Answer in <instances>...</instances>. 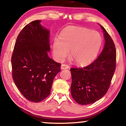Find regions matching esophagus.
Returning <instances> with one entry per match:
<instances>
[{"label": "esophagus", "instance_id": "34e87169", "mask_svg": "<svg viewBox=\"0 0 126 126\" xmlns=\"http://www.w3.org/2000/svg\"><path fill=\"white\" fill-rule=\"evenodd\" d=\"M69 66L65 64H62L61 66V69H69Z\"/></svg>", "mask_w": 126, "mask_h": 126}]
</instances>
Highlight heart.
<instances>
[{
	"label": "heart",
	"instance_id": "b5f03b06",
	"mask_svg": "<svg viewBox=\"0 0 126 126\" xmlns=\"http://www.w3.org/2000/svg\"><path fill=\"white\" fill-rule=\"evenodd\" d=\"M102 44L100 34L81 27L69 26L61 32L60 39L55 38L52 51L56 59L63 61L71 50L70 58L77 65L88 64L97 55Z\"/></svg>",
	"mask_w": 126,
	"mask_h": 126
}]
</instances>
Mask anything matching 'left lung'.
<instances>
[{
    "label": "left lung",
    "instance_id": "left-lung-1",
    "mask_svg": "<svg viewBox=\"0 0 126 126\" xmlns=\"http://www.w3.org/2000/svg\"><path fill=\"white\" fill-rule=\"evenodd\" d=\"M105 44L97 59L83 68H71V94L80 105H89L100 100L107 92L115 70L114 43L103 26Z\"/></svg>",
    "mask_w": 126,
    "mask_h": 126
}]
</instances>
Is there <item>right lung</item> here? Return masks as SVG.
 Here are the masks:
<instances>
[{
	"mask_svg": "<svg viewBox=\"0 0 126 126\" xmlns=\"http://www.w3.org/2000/svg\"><path fill=\"white\" fill-rule=\"evenodd\" d=\"M35 20L26 25L18 34L12 56V77L26 99L43 101L51 93L61 64L48 55L50 32Z\"/></svg>",
	"mask_w": 126,
	"mask_h": 126,
	"instance_id": "add662e5",
	"label": "right lung"
}]
</instances>
